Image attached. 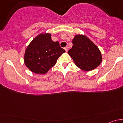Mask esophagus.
<instances>
[{
  "label": "esophagus",
  "instance_id": "1",
  "mask_svg": "<svg viewBox=\"0 0 123 123\" xmlns=\"http://www.w3.org/2000/svg\"><path fill=\"white\" fill-rule=\"evenodd\" d=\"M64 49H65V50L66 52H68V47H65V48H64Z\"/></svg>",
  "mask_w": 123,
  "mask_h": 123
}]
</instances>
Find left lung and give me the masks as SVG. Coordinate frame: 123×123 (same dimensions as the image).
I'll use <instances>...</instances> for the list:
<instances>
[{
    "instance_id": "1",
    "label": "left lung",
    "mask_w": 123,
    "mask_h": 123,
    "mask_svg": "<svg viewBox=\"0 0 123 123\" xmlns=\"http://www.w3.org/2000/svg\"><path fill=\"white\" fill-rule=\"evenodd\" d=\"M68 53L75 65L86 71L96 68L102 60L99 48L87 37L82 34L75 36L73 46Z\"/></svg>"
}]
</instances>
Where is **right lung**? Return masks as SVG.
I'll return each mask as SVG.
<instances>
[{"instance_id":"obj_1","label":"right lung","mask_w":123,"mask_h":123,"mask_svg":"<svg viewBox=\"0 0 123 123\" xmlns=\"http://www.w3.org/2000/svg\"><path fill=\"white\" fill-rule=\"evenodd\" d=\"M65 50L58 42H54L49 33H41L27 46L24 54V63L31 71L44 74L54 67L58 58Z\"/></svg>"}]
</instances>
